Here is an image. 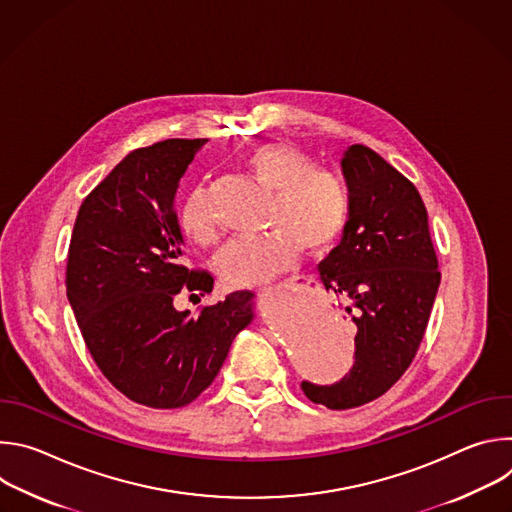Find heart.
I'll return each mask as SVG.
<instances>
[{
	"label": "heart",
	"instance_id": "1",
	"mask_svg": "<svg viewBox=\"0 0 512 512\" xmlns=\"http://www.w3.org/2000/svg\"><path fill=\"white\" fill-rule=\"evenodd\" d=\"M241 168L271 190L267 233L239 237L216 257L218 275L229 285L265 283L289 269L302 251L326 253L342 235L350 194L344 180L326 168H316L308 154L287 141H263L247 150ZM180 227L196 245L216 239L204 188H194L182 208Z\"/></svg>",
	"mask_w": 512,
	"mask_h": 512
}]
</instances>
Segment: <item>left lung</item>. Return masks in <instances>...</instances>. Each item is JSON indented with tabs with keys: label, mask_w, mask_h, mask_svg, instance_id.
I'll return each mask as SVG.
<instances>
[{
	"label": "left lung",
	"mask_w": 512,
	"mask_h": 512,
	"mask_svg": "<svg viewBox=\"0 0 512 512\" xmlns=\"http://www.w3.org/2000/svg\"><path fill=\"white\" fill-rule=\"evenodd\" d=\"M350 212L338 247L318 265L328 291L348 302L356 324L354 364L330 387L302 383L328 409H350L387 393L407 371L440 287L427 210L417 188L367 145L340 162Z\"/></svg>",
	"instance_id": "left-lung-1"
}]
</instances>
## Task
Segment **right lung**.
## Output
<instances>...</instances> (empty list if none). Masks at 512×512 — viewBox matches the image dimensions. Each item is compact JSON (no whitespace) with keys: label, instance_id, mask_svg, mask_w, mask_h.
Masks as SVG:
<instances>
[{"label":"right lung","instance_id":"right-lung-1","mask_svg":"<svg viewBox=\"0 0 512 512\" xmlns=\"http://www.w3.org/2000/svg\"><path fill=\"white\" fill-rule=\"evenodd\" d=\"M206 139H166L127 154L83 200L72 231L66 296L103 375L135 403L176 409L218 375L255 318V294L233 291L198 316L180 291H212L184 265L174 208L180 178Z\"/></svg>","mask_w":512,"mask_h":512}]
</instances>
